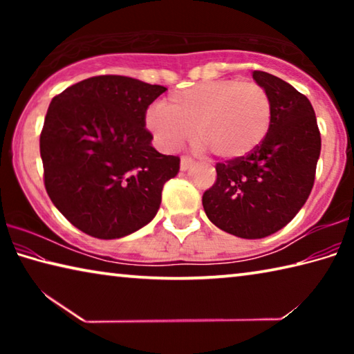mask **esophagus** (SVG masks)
I'll use <instances>...</instances> for the list:
<instances>
[{
    "instance_id": "obj_1",
    "label": "esophagus",
    "mask_w": 354,
    "mask_h": 354,
    "mask_svg": "<svg viewBox=\"0 0 354 354\" xmlns=\"http://www.w3.org/2000/svg\"><path fill=\"white\" fill-rule=\"evenodd\" d=\"M192 165H194V160H192L190 158H181V170L183 171L189 170Z\"/></svg>"
}]
</instances>
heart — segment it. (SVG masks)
Masks as SVG:
<instances>
[{"mask_svg": "<svg viewBox=\"0 0 354 354\" xmlns=\"http://www.w3.org/2000/svg\"><path fill=\"white\" fill-rule=\"evenodd\" d=\"M272 115L270 95L261 84L215 80L170 93L162 104L149 107L145 123L165 151H176L195 131L203 149L234 160L261 145Z\"/></svg>", "mask_w": 354, "mask_h": 354, "instance_id": "heart-1", "label": "heart"}]
</instances>
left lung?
I'll list each match as a JSON object with an SVG mask.
<instances>
[{"instance_id": "8db88e82", "label": "left lung", "mask_w": 354, "mask_h": 354, "mask_svg": "<svg viewBox=\"0 0 354 354\" xmlns=\"http://www.w3.org/2000/svg\"><path fill=\"white\" fill-rule=\"evenodd\" d=\"M253 80L270 95V131L245 158L215 165L217 181L203 194L207 218L242 239L270 236L295 217L313 190L322 148L310 101L266 71L254 70Z\"/></svg>"}]
</instances>
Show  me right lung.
I'll return each mask as SVG.
<instances>
[{
  "mask_svg": "<svg viewBox=\"0 0 354 354\" xmlns=\"http://www.w3.org/2000/svg\"><path fill=\"white\" fill-rule=\"evenodd\" d=\"M118 75L93 76L53 98L40 134L44 181L53 205L86 234L120 239L154 218L178 156L151 145L148 106L162 95Z\"/></svg>",
  "mask_w": 354,
  "mask_h": 354,
  "instance_id": "obj_1",
  "label": "right lung"
}]
</instances>
